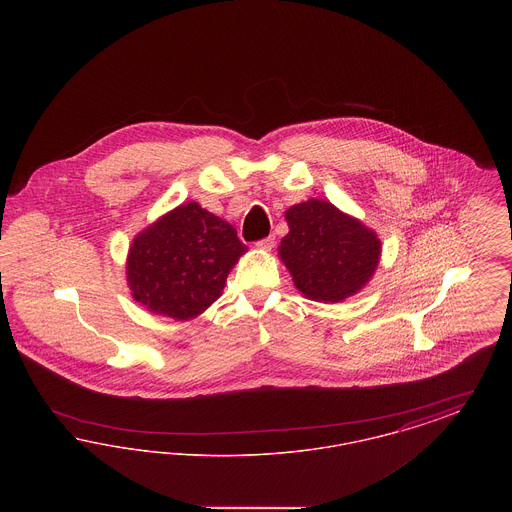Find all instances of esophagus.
I'll use <instances>...</instances> for the list:
<instances>
[{
    "instance_id": "esophagus-1",
    "label": "esophagus",
    "mask_w": 512,
    "mask_h": 512,
    "mask_svg": "<svg viewBox=\"0 0 512 512\" xmlns=\"http://www.w3.org/2000/svg\"><path fill=\"white\" fill-rule=\"evenodd\" d=\"M255 245H257V249H261V251H270V249L274 247V236H268L265 240H259Z\"/></svg>"
}]
</instances>
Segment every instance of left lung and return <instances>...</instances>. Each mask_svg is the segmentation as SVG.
<instances>
[{"mask_svg":"<svg viewBox=\"0 0 512 512\" xmlns=\"http://www.w3.org/2000/svg\"><path fill=\"white\" fill-rule=\"evenodd\" d=\"M284 217L290 232L278 245V257L301 295L320 303H340L372 280L382 242L363 220L324 199L295 203Z\"/></svg>","mask_w":512,"mask_h":512,"instance_id":"1","label":"left lung"}]
</instances>
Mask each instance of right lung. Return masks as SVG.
Masks as SVG:
<instances>
[{
    "mask_svg": "<svg viewBox=\"0 0 512 512\" xmlns=\"http://www.w3.org/2000/svg\"><path fill=\"white\" fill-rule=\"evenodd\" d=\"M245 251L232 224L197 201L182 203L134 236L126 284L149 313L192 320L219 299Z\"/></svg>",
    "mask_w": 512,
    "mask_h": 512,
    "instance_id": "1",
    "label": "right lung"
}]
</instances>
